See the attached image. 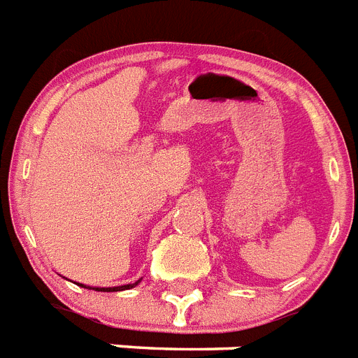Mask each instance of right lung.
Here are the masks:
<instances>
[{
    "mask_svg": "<svg viewBox=\"0 0 358 358\" xmlns=\"http://www.w3.org/2000/svg\"><path fill=\"white\" fill-rule=\"evenodd\" d=\"M140 282H142V278H140V280L134 282V284H125V286H116V287H91V286H83V284H78V286L87 287V289H94V291H107V293H109V291H125V289H131V287L138 286Z\"/></svg>",
    "mask_w": 358,
    "mask_h": 358,
    "instance_id": "1",
    "label": "right lung"
}]
</instances>
